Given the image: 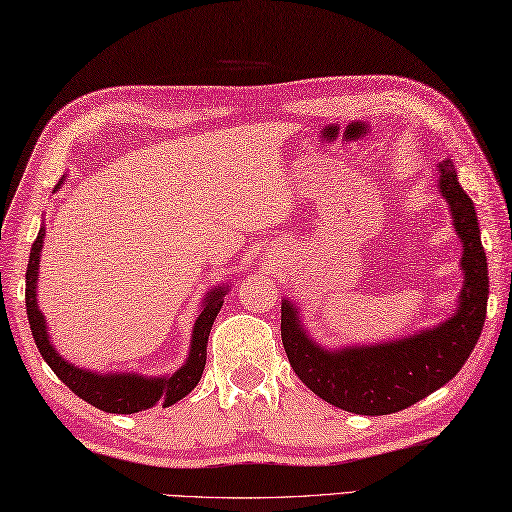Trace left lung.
<instances>
[{
	"label": "left lung",
	"instance_id": "1",
	"mask_svg": "<svg viewBox=\"0 0 512 512\" xmlns=\"http://www.w3.org/2000/svg\"><path fill=\"white\" fill-rule=\"evenodd\" d=\"M438 173V189L449 202L453 226L464 244V284L458 308L447 321L407 339L330 352L303 330L297 308L286 299L281 303V341L292 369L301 383L334 407L361 416L407 409L447 385L480 339L486 321L488 266L475 206L451 160H442Z\"/></svg>",
	"mask_w": 512,
	"mask_h": 512
}]
</instances>
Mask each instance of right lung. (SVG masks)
<instances>
[{
    "instance_id": "add662e5",
    "label": "right lung",
    "mask_w": 512,
    "mask_h": 512,
    "mask_svg": "<svg viewBox=\"0 0 512 512\" xmlns=\"http://www.w3.org/2000/svg\"><path fill=\"white\" fill-rule=\"evenodd\" d=\"M61 182L57 184V189ZM46 228H41L35 244L30 248V262L26 270V312L32 330V339H35L43 361L50 365V369L57 374L65 385H68L76 396L90 402L92 407L103 409L107 413H136L145 411L149 407L162 402V407H169L173 402L182 400L189 391L200 383L204 365H206V343H209V334L213 328V321L220 312L226 288L217 286L211 292H206L204 306L195 319L193 334H191V347L189 358L178 372L171 376L160 378H145L138 374H96L90 369H79L72 363L63 361V358L54 350L50 343L46 319L37 306V279H39V259H41V246Z\"/></svg>"
}]
</instances>
